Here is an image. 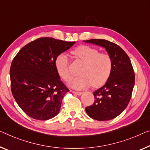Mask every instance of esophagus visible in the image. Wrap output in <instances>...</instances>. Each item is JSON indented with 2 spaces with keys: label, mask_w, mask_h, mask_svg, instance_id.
I'll list each match as a JSON object with an SVG mask.
<instances>
[{
  "label": "esophagus",
  "mask_w": 150,
  "mask_h": 150,
  "mask_svg": "<svg viewBox=\"0 0 150 150\" xmlns=\"http://www.w3.org/2000/svg\"><path fill=\"white\" fill-rule=\"evenodd\" d=\"M73 93L78 96H81L83 93V92H81V91H73Z\"/></svg>",
  "instance_id": "esophagus-1"
}]
</instances>
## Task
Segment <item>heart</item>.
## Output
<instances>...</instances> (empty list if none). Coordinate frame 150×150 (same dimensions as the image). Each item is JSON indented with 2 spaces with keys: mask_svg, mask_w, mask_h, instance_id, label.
Here are the masks:
<instances>
[{
  "mask_svg": "<svg viewBox=\"0 0 150 150\" xmlns=\"http://www.w3.org/2000/svg\"><path fill=\"white\" fill-rule=\"evenodd\" d=\"M73 54L84 62L80 71V76L75 77L70 82V86L75 89H83L90 86H101L110 75L112 61L110 55L100 53L96 49L88 46L78 47ZM55 66L58 73L64 81L71 79V74L69 69V60L64 54L56 58Z\"/></svg>",
  "mask_w": 150,
  "mask_h": 150,
  "instance_id": "b5f03b06",
  "label": "heart"
}]
</instances>
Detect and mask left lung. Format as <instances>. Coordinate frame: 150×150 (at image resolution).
<instances>
[{"label": "left lung", "mask_w": 150, "mask_h": 150, "mask_svg": "<svg viewBox=\"0 0 150 150\" xmlns=\"http://www.w3.org/2000/svg\"><path fill=\"white\" fill-rule=\"evenodd\" d=\"M103 47L112 61L110 75L102 88L93 91L95 101L86 111L91 118L108 120L115 118L127 108L135 85V73L130 59L119 46L106 40L83 41Z\"/></svg>", "instance_id": "left-lung-1"}]
</instances>
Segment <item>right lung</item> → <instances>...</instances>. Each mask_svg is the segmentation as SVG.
<instances>
[{
    "label": "right lung",
    "mask_w": 150,
    "mask_h": 150,
    "mask_svg": "<svg viewBox=\"0 0 150 150\" xmlns=\"http://www.w3.org/2000/svg\"><path fill=\"white\" fill-rule=\"evenodd\" d=\"M75 44L41 38L26 44L13 60L11 91L29 117L46 120L59 114L62 98L69 90L61 81L55 60Z\"/></svg>",
    "instance_id": "obj_1"
}]
</instances>
